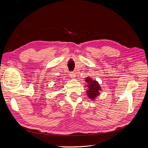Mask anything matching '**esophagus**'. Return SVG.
<instances>
[{"label":"esophagus","mask_w":148,"mask_h":148,"mask_svg":"<svg viewBox=\"0 0 148 148\" xmlns=\"http://www.w3.org/2000/svg\"><path fill=\"white\" fill-rule=\"evenodd\" d=\"M70 77L71 78H75V77H76V75H75V72H70Z\"/></svg>","instance_id":"esophagus-1"}]
</instances>
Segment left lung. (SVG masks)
<instances>
[{
	"instance_id": "1",
	"label": "left lung",
	"mask_w": 148,
	"mask_h": 148,
	"mask_svg": "<svg viewBox=\"0 0 148 148\" xmlns=\"http://www.w3.org/2000/svg\"><path fill=\"white\" fill-rule=\"evenodd\" d=\"M86 82L88 83L87 85V87L88 88L87 90L88 96L89 97H90V99H95V97L99 95V91L101 89L99 84L95 80H92L89 77L87 78Z\"/></svg>"
}]
</instances>
